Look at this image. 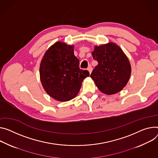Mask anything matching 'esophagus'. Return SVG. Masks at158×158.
Returning a JSON list of instances; mask_svg holds the SVG:
<instances>
[{"label": "esophagus", "mask_w": 158, "mask_h": 158, "mask_svg": "<svg viewBox=\"0 0 158 158\" xmlns=\"http://www.w3.org/2000/svg\"><path fill=\"white\" fill-rule=\"evenodd\" d=\"M92 70H93V69H92V67H91V65H89V67H88V70L89 71V74H91V73H92Z\"/></svg>", "instance_id": "1"}]
</instances>
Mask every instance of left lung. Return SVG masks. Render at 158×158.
I'll return each mask as SVG.
<instances>
[{"mask_svg": "<svg viewBox=\"0 0 158 158\" xmlns=\"http://www.w3.org/2000/svg\"><path fill=\"white\" fill-rule=\"evenodd\" d=\"M98 65L91 77L104 94L111 95L122 90L131 74V65L120 47L114 43L95 46L92 52Z\"/></svg>", "mask_w": 158, "mask_h": 158, "instance_id": "8db88e82", "label": "left lung"}]
</instances>
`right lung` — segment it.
<instances>
[{"label":"right lung","instance_id":"add662e5","mask_svg":"<svg viewBox=\"0 0 158 158\" xmlns=\"http://www.w3.org/2000/svg\"><path fill=\"white\" fill-rule=\"evenodd\" d=\"M41 84L47 94L59 102H67L79 93L83 80L89 76L80 69L74 45L58 41L45 52L40 66Z\"/></svg>","mask_w":158,"mask_h":158}]
</instances>
